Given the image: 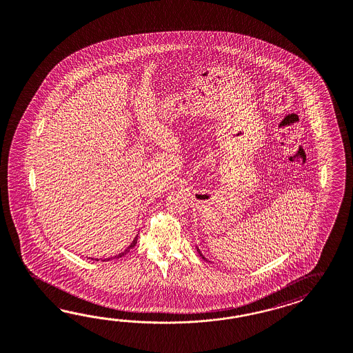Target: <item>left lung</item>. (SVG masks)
<instances>
[{
	"mask_svg": "<svg viewBox=\"0 0 353 353\" xmlns=\"http://www.w3.org/2000/svg\"><path fill=\"white\" fill-rule=\"evenodd\" d=\"M198 252H199V255H200V256H201V259H204V260H207V259L204 258V256H203V254H201V252H200V250L198 249Z\"/></svg>",
	"mask_w": 353,
	"mask_h": 353,
	"instance_id": "left-lung-1",
	"label": "left lung"
}]
</instances>
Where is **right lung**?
<instances>
[{"label":"right lung","instance_id":"obj_1","mask_svg":"<svg viewBox=\"0 0 353 353\" xmlns=\"http://www.w3.org/2000/svg\"><path fill=\"white\" fill-rule=\"evenodd\" d=\"M137 242H138V236H137V237H135V239H134V241H132V242H131V245H130L129 248H128V249L125 250V251H123V252H121V254H119V255H116V256H114V259H119V258H122V256H123V255H126V254H128V252H129L130 250L132 249V248H134V246H135V245H137ZM93 260H94V259H93ZM95 260H97V261H98V259H95ZM104 260H112V259H104ZM103 260V261H104Z\"/></svg>","mask_w":353,"mask_h":353}]
</instances>
